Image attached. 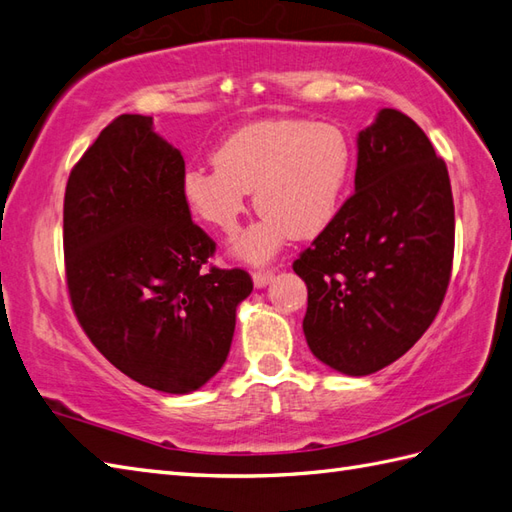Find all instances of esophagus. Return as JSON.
Returning <instances> with one entry per match:
<instances>
[{"label": "esophagus", "instance_id": "obj_1", "mask_svg": "<svg viewBox=\"0 0 512 512\" xmlns=\"http://www.w3.org/2000/svg\"><path fill=\"white\" fill-rule=\"evenodd\" d=\"M272 277H275V272H272V270H257V272H253L255 288H266V285L272 281Z\"/></svg>", "mask_w": 512, "mask_h": 512}]
</instances>
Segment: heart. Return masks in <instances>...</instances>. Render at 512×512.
<instances>
[{
	"label": "heart",
	"mask_w": 512,
	"mask_h": 512,
	"mask_svg": "<svg viewBox=\"0 0 512 512\" xmlns=\"http://www.w3.org/2000/svg\"><path fill=\"white\" fill-rule=\"evenodd\" d=\"M349 135L331 122L264 120L246 124L213 154L216 168L185 170L181 194L194 216L222 235L240 229L246 194L261 220L233 244L237 257L261 264L288 237L310 240L338 216L353 172Z\"/></svg>",
	"instance_id": "obj_1"
}]
</instances>
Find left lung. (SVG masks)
Here are the masks:
<instances>
[{
	"label": "left lung",
	"instance_id": "8db88e82",
	"mask_svg": "<svg viewBox=\"0 0 512 512\" xmlns=\"http://www.w3.org/2000/svg\"><path fill=\"white\" fill-rule=\"evenodd\" d=\"M451 261L447 165L408 115L382 109L358 135L355 192L292 266L307 347L353 377L399 360L441 310Z\"/></svg>",
	"mask_w": 512,
	"mask_h": 512
}]
</instances>
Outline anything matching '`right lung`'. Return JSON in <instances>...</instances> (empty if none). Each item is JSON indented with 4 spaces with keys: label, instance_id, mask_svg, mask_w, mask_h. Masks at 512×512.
Segmentation results:
<instances>
[{
    "label": "right lung",
    "instance_id": "obj_1",
    "mask_svg": "<svg viewBox=\"0 0 512 512\" xmlns=\"http://www.w3.org/2000/svg\"><path fill=\"white\" fill-rule=\"evenodd\" d=\"M183 154L148 115H120L74 165L63 246L71 307L106 360L148 388L187 395L227 360L246 270L211 266L216 242L181 194Z\"/></svg>",
    "mask_w": 512,
    "mask_h": 512
}]
</instances>
